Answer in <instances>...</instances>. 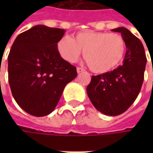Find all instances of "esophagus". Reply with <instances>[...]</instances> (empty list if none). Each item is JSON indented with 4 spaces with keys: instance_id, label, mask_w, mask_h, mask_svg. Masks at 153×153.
<instances>
[{
    "instance_id": "1",
    "label": "esophagus",
    "mask_w": 153,
    "mask_h": 153,
    "mask_svg": "<svg viewBox=\"0 0 153 153\" xmlns=\"http://www.w3.org/2000/svg\"><path fill=\"white\" fill-rule=\"evenodd\" d=\"M82 72H84V69L82 67H77V73L78 74H80Z\"/></svg>"
}]
</instances>
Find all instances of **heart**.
Masks as SVG:
<instances>
[{
  "instance_id": "1",
  "label": "heart",
  "mask_w": 153,
  "mask_h": 153,
  "mask_svg": "<svg viewBox=\"0 0 153 153\" xmlns=\"http://www.w3.org/2000/svg\"><path fill=\"white\" fill-rule=\"evenodd\" d=\"M57 50L67 62L74 63L81 50L89 69L96 74H105L120 65L126 53V42L119 33L85 31L74 39L65 35L57 42Z\"/></svg>"
}]
</instances>
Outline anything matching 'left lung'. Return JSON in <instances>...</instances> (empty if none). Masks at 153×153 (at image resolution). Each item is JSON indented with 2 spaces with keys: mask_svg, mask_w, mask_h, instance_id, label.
<instances>
[{
  "mask_svg": "<svg viewBox=\"0 0 153 153\" xmlns=\"http://www.w3.org/2000/svg\"><path fill=\"white\" fill-rule=\"evenodd\" d=\"M111 31L120 33L127 51L123 65L111 72L93 75L87 87L88 96L95 108L109 116L126 111L141 90L146 65V56L141 41L125 27Z\"/></svg>",
  "mask_w": 153,
  "mask_h": 153,
  "instance_id": "obj_1",
  "label": "left lung"
}]
</instances>
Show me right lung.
<instances>
[{
	"label": "right lung",
	"instance_id": "right-lung-1",
	"mask_svg": "<svg viewBox=\"0 0 153 153\" xmlns=\"http://www.w3.org/2000/svg\"><path fill=\"white\" fill-rule=\"evenodd\" d=\"M65 30L39 25L16 38L8 56L12 96L27 113L42 117L56 108L65 87L77 76L76 67L63 59L57 42Z\"/></svg>",
	"mask_w": 153,
	"mask_h": 153
}]
</instances>
